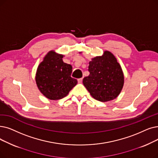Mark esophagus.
Segmentation results:
<instances>
[{"instance_id": "34e87169", "label": "esophagus", "mask_w": 158, "mask_h": 158, "mask_svg": "<svg viewBox=\"0 0 158 158\" xmlns=\"http://www.w3.org/2000/svg\"><path fill=\"white\" fill-rule=\"evenodd\" d=\"M77 81H78V83H81L82 82H83V78H80V79H79Z\"/></svg>"}]
</instances>
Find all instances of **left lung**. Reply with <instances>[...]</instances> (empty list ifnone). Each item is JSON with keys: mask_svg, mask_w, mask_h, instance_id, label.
<instances>
[{"mask_svg": "<svg viewBox=\"0 0 158 158\" xmlns=\"http://www.w3.org/2000/svg\"><path fill=\"white\" fill-rule=\"evenodd\" d=\"M88 71L90 75L83 79V83L92 98L106 102L119 95L124 85V74L112 53L106 50L102 56L92 58Z\"/></svg>", "mask_w": 158, "mask_h": 158, "instance_id": "8db88e82", "label": "left lung"}]
</instances>
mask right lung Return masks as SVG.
Segmentation results:
<instances>
[{"instance_id":"right-lung-1","label":"right lung","mask_w":158,"mask_h":158,"mask_svg":"<svg viewBox=\"0 0 158 158\" xmlns=\"http://www.w3.org/2000/svg\"><path fill=\"white\" fill-rule=\"evenodd\" d=\"M64 56L51 50L44 56L37 69L35 81L39 91L50 100L62 99L77 85L71 77L72 65L63 62Z\"/></svg>"}]
</instances>
